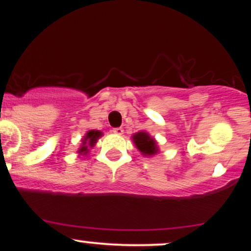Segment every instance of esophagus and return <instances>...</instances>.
Returning a JSON list of instances; mask_svg holds the SVG:
<instances>
[{
  "instance_id": "1",
  "label": "esophagus",
  "mask_w": 251,
  "mask_h": 251,
  "mask_svg": "<svg viewBox=\"0 0 251 251\" xmlns=\"http://www.w3.org/2000/svg\"><path fill=\"white\" fill-rule=\"evenodd\" d=\"M113 132H114V134H116V135H122L123 134V128H121V126H119V128H114Z\"/></svg>"
}]
</instances>
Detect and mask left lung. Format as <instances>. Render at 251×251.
I'll return each mask as SVG.
<instances>
[{
	"mask_svg": "<svg viewBox=\"0 0 251 251\" xmlns=\"http://www.w3.org/2000/svg\"><path fill=\"white\" fill-rule=\"evenodd\" d=\"M132 140H134V143L137 147V149L142 153L145 154V156H152V154L157 153V151H158L156 141L152 137H150L147 132H137V134L132 136Z\"/></svg>",
	"mask_w": 251,
	"mask_h": 251,
	"instance_id": "obj_1",
	"label": "left lung"
}]
</instances>
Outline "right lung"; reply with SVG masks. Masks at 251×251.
Instances as JSON below:
<instances>
[{"instance_id": "add662e5", "label": "right lung", "mask_w": 251, "mask_h": 251, "mask_svg": "<svg viewBox=\"0 0 251 251\" xmlns=\"http://www.w3.org/2000/svg\"><path fill=\"white\" fill-rule=\"evenodd\" d=\"M101 136H102V132H101V131H98V130H89V131L87 132V134H86L85 138H83V141H82V147L80 148L79 152H80V153H81V152L86 153V151L88 150V145H89V148L93 147V145L97 143L98 138L101 137Z\"/></svg>"}]
</instances>
